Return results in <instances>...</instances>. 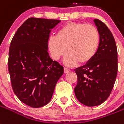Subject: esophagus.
<instances>
[{
	"label": "esophagus",
	"mask_w": 124,
	"mask_h": 124,
	"mask_svg": "<svg viewBox=\"0 0 124 124\" xmlns=\"http://www.w3.org/2000/svg\"><path fill=\"white\" fill-rule=\"evenodd\" d=\"M70 71V70H69V69H67V68H65V67H64V72L65 73V74H67V73H68Z\"/></svg>",
	"instance_id": "obj_1"
}]
</instances>
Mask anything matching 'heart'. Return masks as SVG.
Wrapping results in <instances>:
<instances>
[{
  "label": "heart",
  "mask_w": 124,
  "mask_h": 124,
  "mask_svg": "<svg viewBox=\"0 0 124 124\" xmlns=\"http://www.w3.org/2000/svg\"><path fill=\"white\" fill-rule=\"evenodd\" d=\"M100 34L94 26L70 23L60 28L56 37L51 36L48 46L52 56L58 60L66 53L64 62L71 67L78 63H89L96 54L100 45Z\"/></svg>",
  "instance_id": "1"
}]
</instances>
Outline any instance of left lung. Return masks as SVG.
Wrapping results in <instances>:
<instances>
[{
	"mask_svg": "<svg viewBox=\"0 0 124 124\" xmlns=\"http://www.w3.org/2000/svg\"><path fill=\"white\" fill-rule=\"evenodd\" d=\"M93 21L100 38L98 50L89 63L75 69L78 76L76 96L89 107L100 105L108 98L118 71L117 48L113 34L103 22L98 19Z\"/></svg>",
	"mask_w": 124,
	"mask_h": 124,
	"instance_id": "8db88e82",
	"label": "left lung"
}]
</instances>
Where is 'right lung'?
<instances>
[{
    "label": "right lung",
    "mask_w": 124,
    "mask_h": 124,
    "mask_svg": "<svg viewBox=\"0 0 124 124\" xmlns=\"http://www.w3.org/2000/svg\"><path fill=\"white\" fill-rule=\"evenodd\" d=\"M59 20L29 18L17 30L9 50L8 70L13 92L33 108L50 102L63 66L50 57L48 41Z\"/></svg>",
    "instance_id": "obj_1"
}]
</instances>
